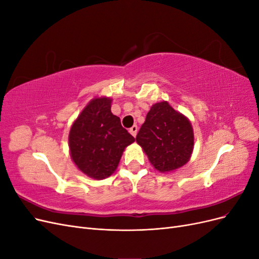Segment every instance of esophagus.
<instances>
[{
	"mask_svg": "<svg viewBox=\"0 0 259 259\" xmlns=\"http://www.w3.org/2000/svg\"><path fill=\"white\" fill-rule=\"evenodd\" d=\"M137 126L136 125H133V126L130 128V133L132 134V136H134V137H136V134H137Z\"/></svg>",
	"mask_w": 259,
	"mask_h": 259,
	"instance_id": "obj_1",
	"label": "esophagus"
}]
</instances>
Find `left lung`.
Segmentation results:
<instances>
[{
    "instance_id": "left-lung-1",
    "label": "left lung",
    "mask_w": 259,
    "mask_h": 259,
    "mask_svg": "<svg viewBox=\"0 0 259 259\" xmlns=\"http://www.w3.org/2000/svg\"><path fill=\"white\" fill-rule=\"evenodd\" d=\"M151 165L160 173H170L189 162L194 147L190 120L167 101L155 103L136 136Z\"/></svg>"
}]
</instances>
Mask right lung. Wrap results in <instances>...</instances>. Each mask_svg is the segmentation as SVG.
Listing matches in <instances>:
<instances>
[{
	"label": "right lung",
	"instance_id": "1",
	"mask_svg": "<svg viewBox=\"0 0 259 259\" xmlns=\"http://www.w3.org/2000/svg\"><path fill=\"white\" fill-rule=\"evenodd\" d=\"M111 103L110 97L93 98L69 132L70 156L83 174L94 179L111 176L125 148L135 142L111 112Z\"/></svg>",
	"mask_w": 259,
	"mask_h": 259
}]
</instances>
